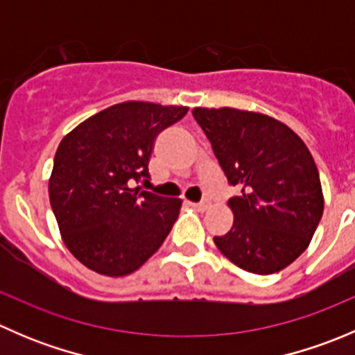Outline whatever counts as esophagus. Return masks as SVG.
Wrapping results in <instances>:
<instances>
[{"mask_svg": "<svg viewBox=\"0 0 355 355\" xmlns=\"http://www.w3.org/2000/svg\"><path fill=\"white\" fill-rule=\"evenodd\" d=\"M189 204H191V206L194 207V209H198V211H206L207 209L206 200H202V202H189Z\"/></svg>", "mask_w": 355, "mask_h": 355, "instance_id": "1", "label": "esophagus"}]
</instances>
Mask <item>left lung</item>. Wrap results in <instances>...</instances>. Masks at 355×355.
I'll return each instance as SVG.
<instances>
[{
    "label": "left lung",
    "mask_w": 355,
    "mask_h": 355,
    "mask_svg": "<svg viewBox=\"0 0 355 355\" xmlns=\"http://www.w3.org/2000/svg\"><path fill=\"white\" fill-rule=\"evenodd\" d=\"M228 184L234 227L214 237L220 252L254 275L292 264L323 216L320 173L302 139L268 114L237 108H194Z\"/></svg>",
    "instance_id": "obj_1"
}]
</instances>
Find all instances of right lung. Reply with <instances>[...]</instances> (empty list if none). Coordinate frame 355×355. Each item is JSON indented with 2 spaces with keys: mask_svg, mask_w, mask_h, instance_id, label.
<instances>
[{
  "mask_svg": "<svg viewBox=\"0 0 355 355\" xmlns=\"http://www.w3.org/2000/svg\"><path fill=\"white\" fill-rule=\"evenodd\" d=\"M187 111V106L118 103L62 139L49 177V202L63 242L85 268L113 278L134 273L170 234L182 200L134 184L149 178L157 134Z\"/></svg>",
  "mask_w": 355,
  "mask_h": 355,
  "instance_id": "add662e5",
  "label": "right lung"
}]
</instances>
